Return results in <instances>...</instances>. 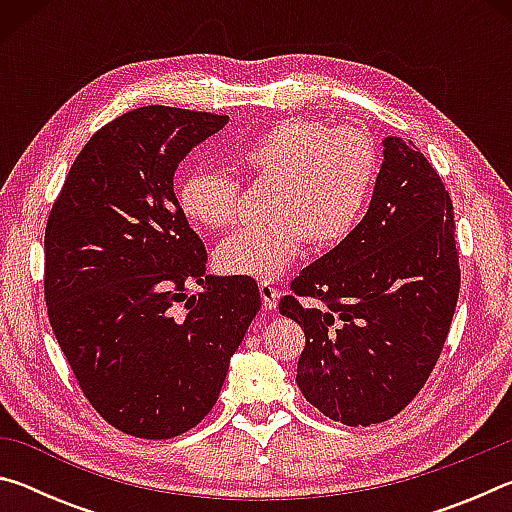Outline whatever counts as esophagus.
I'll return each mask as SVG.
<instances>
[{
	"label": "esophagus",
	"instance_id": "obj_1",
	"mask_svg": "<svg viewBox=\"0 0 512 512\" xmlns=\"http://www.w3.org/2000/svg\"><path fill=\"white\" fill-rule=\"evenodd\" d=\"M259 296H262L264 309L273 311L277 307V289H275V284H271V282L259 284Z\"/></svg>",
	"mask_w": 512,
	"mask_h": 512
}]
</instances>
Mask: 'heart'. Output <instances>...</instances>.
<instances>
[{"label": "heart", "instance_id": "b5f03b06", "mask_svg": "<svg viewBox=\"0 0 512 512\" xmlns=\"http://www.w3.org/2000/svg\"><path fill=\"white\" fill-rule=\"evenodd\" d=\"M239 167L257 183L275 185L268 216L216 248V264L230 275L273 280L291 266L307 239L329 248L361 223L377 183L379 153L359 128H332L318 119H282L241 144ZM178 205L201 228L237 221L241 183L225 171L196 169L178 185Z\"/></svg>", "mask_w": 512, "mask_h": 512}]
</instances>
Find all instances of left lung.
Masks as SVG:
<instances>
[{
    "label": "left lung",
    "instance_id": "left-lung-1",
    "mask_svg": "<svg viewBox=\"0 0 512 512\" xmlns=\"http://www.w3.org/2000/svg\"><path fill=\"white\" fill-rule=\"evenodd\" d=\"M443 178L413 142L384 140L375 192L348 239L291 282L280 314L305 329L298 386L348 427L395 418L427 384L452 325L461 266ZM324 302L302 306L301 298Z\"/></svg>",
    "mask_w": 512,
    "mask_h": 512
}]
</instances>
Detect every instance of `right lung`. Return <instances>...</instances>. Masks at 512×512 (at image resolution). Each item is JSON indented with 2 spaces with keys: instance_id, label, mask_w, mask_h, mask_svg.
I'll return each instance as SVG.
<instances>
[{
  "instance_id": "right-lung-1",
  "label": "right lung",
  "mask_w": 512,
  "mask_h": 512,
  "mask_svg": "<svg viewBox=\"0 0 512 512\" xmlns=\"http://www.w3.org/2000/svg\"><path fill=\"white\" fill-rule=\"evenodd\" d=\"M225 124L171 106L126 112L90 137L51 205V329L92 409L128 436L196 427L262 307L253 277L207 275L173 192L178 162ZM192 281L204 284L196 297Z\"/></svg>"
}]
</instances>
